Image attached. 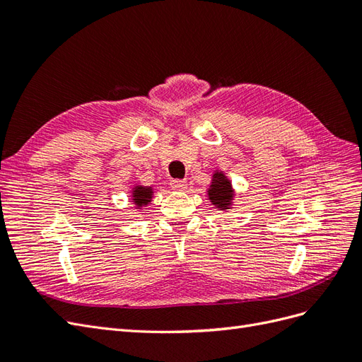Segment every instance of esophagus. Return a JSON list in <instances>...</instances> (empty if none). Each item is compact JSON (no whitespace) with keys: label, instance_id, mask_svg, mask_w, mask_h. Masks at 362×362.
<instances>
[{"label":"esophagus","instance_id":"obj_1","mask_svg":"<svg viewBox=\"0 0 362 362\" xmlns=\"http://www.w3.org/2000/svg\"><path fill=\"white\" fill-rule=\"evenodd\" d=\"M170 187L173 190H177V192H182V190L187 189V182L182 181V180H172L170 181Z\"/></svg>","mask_w":362,"mask_h":362}]
</instances>
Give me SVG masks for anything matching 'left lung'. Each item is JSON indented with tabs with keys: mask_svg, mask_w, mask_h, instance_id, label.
<instances>
[{
	"mask_svg": "<svg viewBox=\"0 0 362 362\" xmlns=\"http://www.w3.org/2000/svg\"><path fill=\"white\" fill-rule=\"evenodd\" d=\"M206 194L210 202L216 208H218V210L226 211L233 206V201H234L233 184L222 170H216L213 173V180H211L210 187L206 190Z\"/></svg>",
	"mask_w": 362,
	"mask_h": 362,
	"instance_id": "1",
	"label": "left lung"
}]
</instances>
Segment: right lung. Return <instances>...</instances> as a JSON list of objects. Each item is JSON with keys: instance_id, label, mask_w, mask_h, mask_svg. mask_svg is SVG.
Listing matches in <instances>:
<instances>
[{"instance_id": "right-lung-1", "label": "right lung", "mask_w": 362, "mask_h": 362, "mask_svg": "<svg viewBox=\"0 0 362 362\" xmlns=\"http://www.w3.org/2000/svg\"><path fill=\"white\" fill-rule=\"evenodd\" d=\"M154 196V189L146 187V185L136 184L133 190H131V201L134 202V206L137 210H141V206H146Z\"/></svg>"}]
</instances>
